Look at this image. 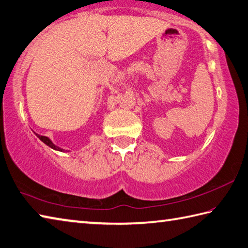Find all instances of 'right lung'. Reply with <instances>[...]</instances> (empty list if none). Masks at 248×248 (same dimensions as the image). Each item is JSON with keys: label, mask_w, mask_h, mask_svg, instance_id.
<instances>
[{"label": "right lung", "mask_w": 248, "mask_h": 248, "mask_svg": "<svg viewBox=\"0 0 248 248\" xmlns=\"http://www.w3.org/2000/svg\"><path fill=\"white\" fill-rule=\"evenodd\" d=\"M36 134V137L40 139L43 143H45L47 146H49L50 148H52V149H55V150H59V152H67V150H64V149H62V148H60V147H58L57 145H55L53 144L51 140H50V139L49 138H47V137H44V135H40V134H37V133H35Z\"/></svg>", "instance_id": "add662e5"}]
</instances>
